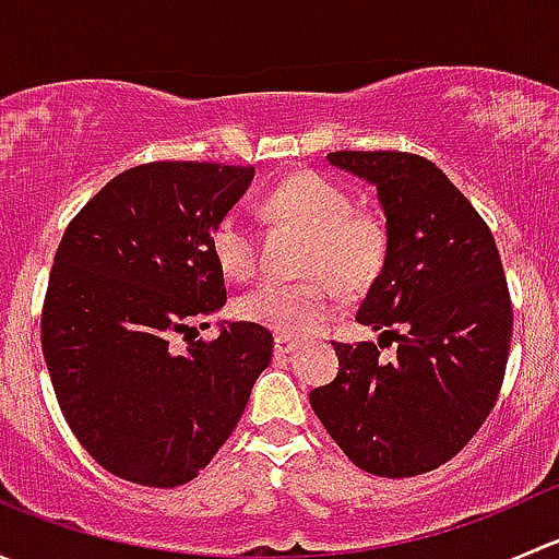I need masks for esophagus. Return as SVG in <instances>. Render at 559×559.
I'll return each instance as SVG.
<instances>
[{
	"label": "esophagus",
	"mask_w": 559,
	"mask_h": 559,
	"mask_svg": "<svg viewBox=\"0 0 559 559\" xmlns=\"http://www.w3.org/2000/svg\"><path fill=\"white\" fill-rule=\"evenodd\" d=\"M297 348V343L292 341V337H284V335H275V354H281V357H286V354H292Z\"/></svg>",
	"instance_id": "esophagus-1"
}]
</instances>
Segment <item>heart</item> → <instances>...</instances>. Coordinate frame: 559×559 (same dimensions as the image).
Returning <instances> with one entry per match:
<instances>
[{
  "label": "heart",
  "mask_w": 559,
  "mask_h": 559,
  "mask_svg": "<svg viewBox=\"0 0 559 559\" xmlns=\"http://www.w3.org/2000/svg\"><path fill=\"white\" fill-rule=\"evenodd\" d=\"M267 207L278 222L311 235L302 273L313 278L257 286L240 297L238 313L284 337L316 335L337 308L335 292L320 275L343 292L368 289L384 270L386 227L373 213L354 211L352 194L316 173L284 180L270 194ZM211 251L224 275L235 281L251 278L257 270V233L243 211H227L213 224Z\"/></svg>",
  "instance_id": "obj_1"
}]
</instances>
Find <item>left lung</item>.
Here are the masks:
<instances>
[{
	"label": "left lung",
	"instance_id": "1",
	"mask_svg": "<svg viewBox=\"0 0 559 559\" xmlns=\"http://www.w3.org/2000/svg\"><path fill=\"white\" fill-rule=\"evenodd\" d=\"M330 165L365 178L386 216L384 270L357 321L399 343H335V381L311 392L332 441L362 471H436L498 403L509 362V284L487 222L430 159L403 151H335Z\"/></svg>",
	"mask_w": 559,
	"mask_h": 559
}]
</instances>
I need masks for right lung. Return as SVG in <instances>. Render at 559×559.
I'll return each instance as SVG.
<instances>
[{
    "label": "right lung",
    "instance_id": "obj_1",
    "mask_svg": "<svg viewBox=\"0 0 559 559\" xmlns=\"http://www.w3.org/2000/svg\"><path fill=\"white\" fill-rule=\"evenodd\" d=\"M253 167L151 162L116 175L64 229L43 306V354L67 425L105 471L191 481L233 436L273 335L197 320L227 302L211 229Z\"/></svg>",
    "mask_w": 559,
    "mask_h": 559
}]
</instances>
